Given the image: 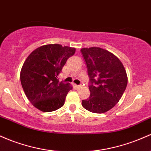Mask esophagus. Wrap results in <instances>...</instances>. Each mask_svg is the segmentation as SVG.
<instances>
[{
	"mask_svg": "<svg viewBox=\"0 0 151 151\" xmlns=\"http://www.w3.org/2000/svg\"><path fill=\"white\" fill-rule=\"evenodd\" d=\"M73 86H74V87H75L76 89H79V88H80V87H81L80 85H77V84H73Z\"/></svg>",
	"mask_w": 151,
	"mask_h": 151,
	"instance_id": "1",
	"label": "esophagus"
}]
</instances>
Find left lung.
<instances>
[{"label": "left lung", "mask_w": 151, "mask_h": 151, "mask_svg": "<svg viewBox=\"0 0 151 151\" xmlns=\"http://www.w3.org/2000/svg\"><path fill=\"white\" fill-rule=\"evenodd\" d=\"M81 52L90 83V96L82 100V105L89 112L104 113L122 97L127 84L126 71L118 58L102 48H83Z\"/></svg>", "instance_id": "left-lung-1"}]
</instances>
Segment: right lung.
I'll return each mask as SVG.
<instances>
[{
	"label": "right lung",
	"instance_id": "1",
	"mask_svg": "<svg viewBox=\"0 0 151 151\" xmlns=\"http://www.w3.org/2000/svg\"><path fill=\"white\" fill-rule=\"evenodd\" d=\"M75 48L60 44H47L33 51L21 68V85L36 108L52 112L62 107L67 94L72 89L69 83L59 82L58 76Z\"/></svg>",
	"mask_w": 151,
	"mask_h": 151
}]
</instances>
